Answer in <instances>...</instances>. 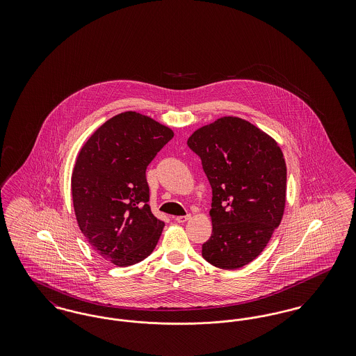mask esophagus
<instances>
[{"instance_id": "esophagus-1", "label": "esophagus", "mask_w": 356, "mask_h": 356, "mask_svg": "<svg viewBox=\"0 0 356 356\" xmlns=\"http://www.w3.org/2000/svg\"><path fill=\"white\" fill-rule=\"evenodd\" d=\"M191 219V215H186V216H177V218H175V220L177 221V222H186V221L189 220Z\"/></svg>"}]
</instances>
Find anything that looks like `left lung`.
<instances>
[{"label": "left lung", "mask_w": 356, "mask_h": 356, "mask_svg": "<svg viewBox=\"0 0 356 356\" xmlns=\"http://www.w3.org/2000/svg\"><path fill=\"white\" fill-rule=\"evenodd\" d=\"M188 147L200 156L212 186V235L202 254L221 270L241 268L263 252L283 219V152L271 136L235 116L199 128Z\"/></svg>", "instance_id": "1"}]
</instances>
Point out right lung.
Here are the masks:
<instances>
[{
	"mask_svg": "<svg viewBox=\"0 0 356 356\" xmlns=\"http://www.w3.org/2000/svg\"><path fill=\"white\" fill-rule=\"evenodd\" d=\"M173 131L137 112L105 121L88 138L72 172L77 224L92 248L118 267L152 254L164 228L148 204L145 170Z\"/></svg>",
	"mask_w": 356,
	"mask_h": 356,
	"instance_id": "obj_1",
	"label": "right lung"
}]
</instances>
